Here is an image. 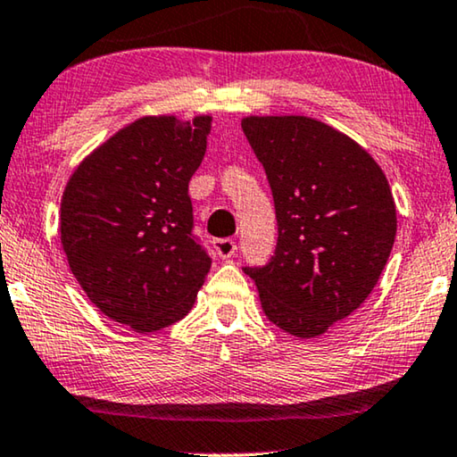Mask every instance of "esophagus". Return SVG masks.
<instances>
[{"instance_id": "obj_1", "label": "esophagus", "mask_w": 457, "mask_h": 457, "mask_svg": "<svg viewBox=\"0 0 457 457\" xmlns=\"http://www.w3.org/2000/svg\"><path fill=\"white\" fill-rule=\"evenodd\" d=\"M213 248H215L217 256H220V258H231L237 250L236 242L231 240V237H220V240L213 242Z\"/></svg>"}]
</instances>
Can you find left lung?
Returning <instances> with one entry per match:
<instances>
[{"label":"left lung","mask_w":457,"mask_h":457,"mask_svg":"<svg viewBox=\"0 0 457 457\" xmlns=\"http://www.w3.org/2000/svg\"><path fill=\"white\" fill-rule=\"evenodd\" d=\"M242 129L267 172L278 229L270 262L244 272L272 324L320 337L370 297L390 258V185L359 143L326 122L246 117Z\"/></svg>","instance_id":"obj_1"}]
</instances>
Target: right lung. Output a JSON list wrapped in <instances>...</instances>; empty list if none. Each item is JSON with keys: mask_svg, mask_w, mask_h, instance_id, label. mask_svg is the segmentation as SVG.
I'll return each mask as SVG.
<instances>
[{"mask_svg": "<svg viewBox=\"0 0 457 457\" xmlns=\"http://www.w3.org/2000/svg\"><path fill=\"white\" fill-rule=\"evenodd\" d=\"M211 117H143L87 155L61 199V244L102 314L137 332L179 322L211 269L188 182Z\"/></svg>", "mask_w": 457, "mask_h": 457, "instance_id": "1", "label": "right lung"}]
</instances>
